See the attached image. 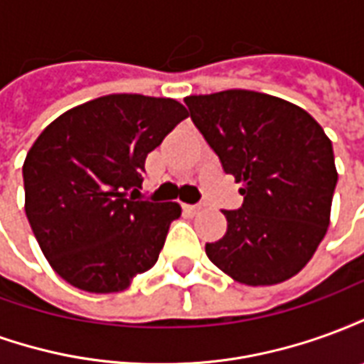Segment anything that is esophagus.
Masks as SVG:
<instances>
[{"label": "esophagus", "mask_w": 364, "mask_h": 364, "mask_svg": "<svg viewBox=\"0 0 364 364\" xmlns=\"http://www.w3.org/2000/svg\"><path fill=\"white\" fill-rule=\"evenodd\" d=\"M198 210H200V206H198V205H185V213L197 214Z\"/></svg>", "instance_id": "1"}]
</instances>
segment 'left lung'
Returning a JSON list of instances; mask_svg holds the SVG:
<instances>
[{
  "instance_id": "8db88e82",
  "label": "left lung",
  "mask_w": 364,
  "mask_h": 364,
  "mask_svg": "<svg viewBox=\"0 0 364 364\" xmlns=\"http://www.w3.org/2000/svg\"><path fill=\"white\" fill-rule=\"evenodd\" d=\"M195 127L242 183L240 210L206 255L234 281L269 287L306 267L326 236L336 191L333 148L298 105L247 90L185 97Z\"/></svg>"
}]
</instances>
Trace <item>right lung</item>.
Here are the masks:
<instances>
[{
  "label": "right lung",
  "instance_id": "right-lung-1",
  "mask_svg": "<svg viewBox=\"0 0 364 364\" xmlns=\"http://www.w3.org/2000/svg\"><path fill=\"white\" fill-rule=\"evenodd\" d=\"M189 112L167 97L114 93L52 120L23 164L25 213L50 267L111 294L156 265L177 203L142 200L144 164Z\"/></svg>",
  "mask_w": 364,
  "mask_h": 364
}]
</instances>
